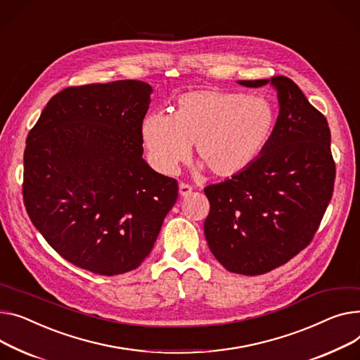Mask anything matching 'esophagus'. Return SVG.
I'll return each instance as SVG.
<instances>
[{"label":"esophagus","instance_id":"esophagus-1","mask_svg":"<svg viewBox=\"0 0 360 360\" xmlns=\"http://www.w3.org/2000/svg\"><path fill=\"white\" fill-rule=\"evenodd\" d=\"M191 193H193V186L188 184H179V195L181 197H188Z\"/></svg>","mask_w":360,"mask_h":360}]
</instances>
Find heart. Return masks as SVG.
I'll return each instance as SVG.
<instances>
[{"label": "heart", "instance_id": "heart-1", "mask_svg": "<svg viewBox=\"0 0 360 360\" xmlns=\"http://www.w3.org/2000/svg\"><path fill=\"white\" fill-rule=\"evenodd\" d=\"M272 101L260 95L221 89L182 94L171 114L149 112L140 139L153 169L174 175L195 143L197 156L215 176L246 171L265 150L276 127Z\"/></svg>", "mask_w": 360, "mask_h": 360}]
</instances>
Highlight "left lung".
I'll list each match as a JSON object with an SVG mask.
<instances>
[{"instance_id":"obj_1","label":"left lung","mask_w":360,"mask_h":360,"mask_svg":"<svg viewBox=\"0 0 360 360\" xmlns=\"http://www.w3.org/2000/svg\"><path fill=\"white\" fill-rule=\"evenodd\" d=\"M271 84L279 115L265 150L246 171L205 186L208 248L234 274L262 275L305 249L331 200L336 165L326 117L286 77L237 81Z\"/></svg>"}]
</instances>
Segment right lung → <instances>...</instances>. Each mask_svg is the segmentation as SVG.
Segmentation results:
<instances>
[{
  "label": "right lung",
  "mask_w": 360,
  "mask_h": 360,
  "mask_svg": "<svg viewBox=\"0 0 360 360\" xmlns=\"http://www.w3.org/2000/svg\"><path fill=\"white\" fill-rule=\"evenodd\" d=\"M152 86L127 79L69 86L27 136L22 200L63 259L112 276L140 266L178 198V182L143 159Z\"/></svg>",
  "instance_id": "1"
}]
</instances>
